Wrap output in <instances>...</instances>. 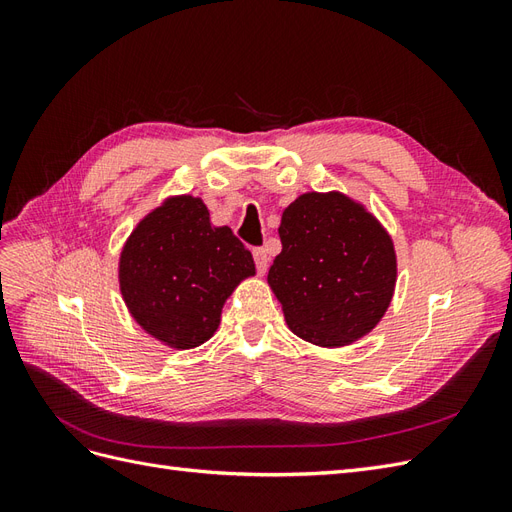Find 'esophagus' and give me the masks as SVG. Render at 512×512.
Wrapping results in <instances>:
<instances>
[{
    "mask_svg": "<svg viewBox=\"0 0 512 512\" xmlns=\"http://www.w3.org/2000/svg\"><path fill=\"white\" fill-rule=\"evenodd\" d=\"M252 254H254V262H256L258 273H265L267 267H269V254H267L265 247H254Z\"/></svg>",
    "mask_w": 512,
    "mask_h": 512,
    "instance_id": "34e87169",
    "label": "esophagus"
}]
</instances>
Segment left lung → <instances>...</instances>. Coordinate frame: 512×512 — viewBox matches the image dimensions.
Wrapping results in <instances>:
<instances>
[{"label":"left lung","mask_w":512,"mask_h":512,"mask_svg":"<svg viewBox=\"0 0 512 512\" xmlns=\"http://www.w3.org/2000/svg\"><path fill=\"white\" fill-rule=\"evenodd\" d=\"M269 284L294 335L348 346L376 327L395 290L393 241L348 196L309 192L284 211Z\"/></svg>","instance_id":"obj_1"}]
</instances>
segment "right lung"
Wrapping results in <instances>:
<instances>
[{"instance_id":"add662e5","label":"right lung","mask_w":512,"mask_h":512,"mask_svg":"<svg viewBox=\"0 0 512 512\" xmlns=\"http://www.w3.org/2000/svg\"><path fill=\"white\" fill-rule=\"evenodd\" d=\"M256 273L250 250L228 226L215 228L200 198H170L134 228L119 284L134 320L160 342L205 344L235 286Z\"/></svg>"}]
</instances>
